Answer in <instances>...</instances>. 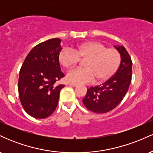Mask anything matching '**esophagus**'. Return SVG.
Returning <instances> with one entry per match:
<instances>
[{
  "label": "esophagus",
  "instance_id": "esophagus-1",
  "mask_svg": "<svg viewBox=\"0 0 153 153\" xmlns=\"http://www.w3.org/2000/svg\"><path fill=\"white\" fill-rule=\"evenodd\" d=\"M68 85H71V86H73V87H77V86H78V84L73 83V82H70V83H68Z\"/></svg>",
  "mask_w": 153,
  "mask_h": 153
}]
</instances>
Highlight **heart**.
<instances>
[{
	"label": "heart",
	"mask_w": 153,
	"mask_h": 153,
	"mask_svg": "<svg viewBox=\"0 0 153 153\" xmlns=\"http://www.w3.org/2000/svg\"><path fill=\"white\" fill-rule=\"evenodd\" d=\"M86 59L85 68H76L67 75L69 81L76 83H87L94 81H104L110 78L118 70L121 63V54L114 48H107L97 42H88L74 49L65 47L59 54L61 65L71 69L80 62Z\"/></svg>",
	"instance_id": "obj_1"
}]
</instances>
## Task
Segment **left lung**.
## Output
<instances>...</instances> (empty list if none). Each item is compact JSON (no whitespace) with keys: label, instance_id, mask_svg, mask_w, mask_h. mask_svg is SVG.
Here are the masks:
<instances>
[{"label":"left lung","instance_id":"1","mask_svg":"<svg viewBox=\"0 0 153 153\" xmlns=\"http://www.w3.org/2000/svg\"><path fill=\"white\" fill-rule=\"evenodd\" d=\"M121 54V63L117 73L102 85L87 90L82 102L88 110L103 114L113 110L122 101L129 89L132 75V62L123 46H114Z\"/></svg>","mask_w":153,"mask_h":153}]
</instances>
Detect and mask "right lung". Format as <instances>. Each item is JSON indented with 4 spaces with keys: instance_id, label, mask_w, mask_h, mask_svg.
Here are the masks:
<instances>
[{
    "instance_id": "obj_1",
    "label": "right lung",
    "mask_w": 153,
    "mask_h": 153,
    "mask_svg": "<svg viewBox=\"0 0 153 153\" xmlns=\"http://www.w3.org/2000/svg\"><path fill=\"white\" fill-rule=\"evenodd\" d=\"M60 43L61 39L54 38L39 44L28 54L21 68L19 99L26 113L34 118L45 119L53 113L65 86L56 84L65 76L59 62Z\"/></svg>"
}]
</instances>
